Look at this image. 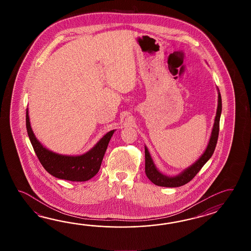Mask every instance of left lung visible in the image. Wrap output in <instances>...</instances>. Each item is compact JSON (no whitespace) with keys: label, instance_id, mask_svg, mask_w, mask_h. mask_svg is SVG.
I'll return each mask as SVG.
<instances>
[{"label":"left lung","instance_id":"8db88e82","mask_svg":"<svg viewBox=\"0 0 251 251\" xmlns=\"http://www.w3.org/2000/svg\"><path fill=\"white\" fill-rule=\"evenodd\" d=\"M222 113V97L218 92V107L216 111V116L214 119L213 130L211 133V137L209 140L208 145L204 151L202 156L198 159L194 164L188 167L185 171H182L179 175L175 176H168L160 173L155 167L152 159L149 153V151L146 146H144L145 151V173L146 176L155 185L160 187H177L191 181L199 171L203 168V166L208 161L209 159L213 154V151L216 147L218 140L219 129H220V118Z\"/></svg>","mask_w":251,"mask_h":251}]
</instances>
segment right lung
<instances>
[{
	"label": "right lung",
	"instance_id": "right-lung-1",
	"mask_svg": "<svg viewBox=\"0 0 251 251\" xmlns=\"http://www.w3.org/2000/svg\"><path fill=\"white\" fill-rule=\"evenodd\" d=\"M26 126L33 149L44 169L52 176L70 181H87L96 175L100 171L108 143L115 132L112 130L106 133L92 149L84 154L67 156L53 152L39 143L30 126L27 108Z\"/></svg>",
	"mask_w": 251,
	"mask_h": 251
}]
</instances>
